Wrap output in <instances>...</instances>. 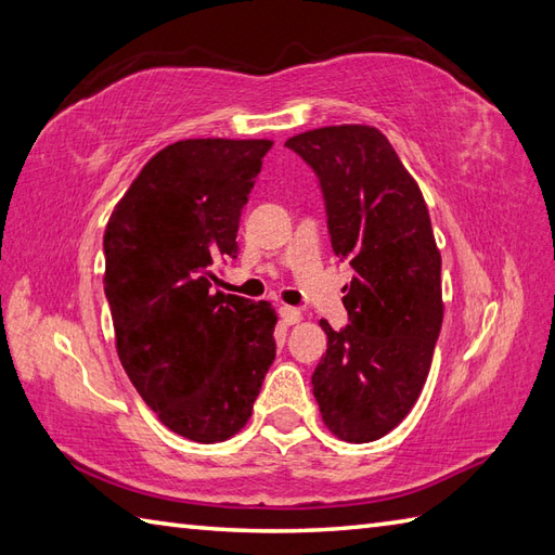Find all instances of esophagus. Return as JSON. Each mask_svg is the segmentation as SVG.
I'll list each match as a JSON object with an SVG mask.
<instances>
[{"label": "esophagus", "mask_w": 555, "mask_h": 555, "mask_svg": "<svg viewBox=\"0 0 555 555\" xmlns=\"http://www.w3.org/2000/svg\"><path fill=\"white\" fill-rule=\"evenodd\" d=\"M279 317H281V321L286 326H293V324H298V321L302 319V312L298 307H288V305H281L279 307Z\"/></svg>", "instance_id": "obj_1"}]
</instances>
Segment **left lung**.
<instances>
[{
    "label": "left lung",
    "instance_id": "1",
    "mask_svg": "<svg viewBox=\"0 0 555 555\" xmlns=\"http://www.w3.org/2000/svg\"><path fill=\"white\" fill-rule=\"evenodd\" d=\"M324 193L331 246L352 267L350 324L321 328L328 350L312 388L345 442L380 440L416 404L440 338L442 257L423 193L376 127L336 125L286 141Z\"/></svg>",
    "mask_w": 555,
    "mask_h": 555
}]
</instances>
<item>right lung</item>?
Masks as SVG:
<instances>
[{
	"mask_svg": "<svg viewBox=\"0 0 555 555\" xmlns=\"http://www.w3.org/2000/svg\"><path fill=\"white\" fill-rule=\"evenodd\" d=\"M269 139H184L156 153L103 234L118 357L172 433L212 444L253 414L276 357V312L212 293Z\"/></svg>",
	"mask_w": 555,
	"mask_h": 555,
	"instance_id": "right-lung-1",
	"label": "right lung"
}]
</instances>
